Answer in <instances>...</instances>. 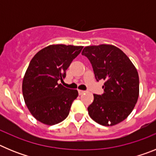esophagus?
Wrapping results in <instances>:
<instances>
[{
  "mask_svg": "<svg viewBox=\"0 0 156 156\" xmlns=\"http://www.w3.org/2000/svg\"><path fill=\"white\" fill-rule=\"evenodd\" d=\"M85 90H78V93H79L80 95L83 94H84L85 93Z\"/></svg>",
  "mask_w": 156,
  "mask_h": 156,
  "instance_id": "1",
  "label": "esophagus"
}]
</instances>
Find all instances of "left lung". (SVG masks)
<instances>
[{
	"instance_id": "8db88e82",
	"label": "left lung",
	"mask_w": 156,
	"mask_h": 156,
	"mask_svg": "<svg viewBox=\"0 0 156 156\" xmlns=\"http://www.w3.org/2000/svg\"><path fill=\"white\" fill-rule=\"evenodd\" d=\"M83 55L90 62L97 81L105 82L101 95L94 94L87 108L93 120L102 126H114L127 118L139 96V76L129 58L114 45L83 48Z\"/></svg>"
}]
</instances>
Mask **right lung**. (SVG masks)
Wrapping results in <instances>:
<instances>
[{
    "instance_id": "add662e5",
    "label": "right lung",
    "mask_w": 156,
    "mask_h": 156,
    "mask_svg": "<svg viewBox=\"0 0 156 156\" xmlns=\"http://www.w3.org/2000/svg\"><path fill=\"white\" fill-rule=\"evenodd\" d=\"M83 46L52 44L43 48L30 61L23 80L25 103L32 115L44 124H57L69 113L77 90L63 87L58 81L82 51Z\"/></svg>"
}]
</instances>
